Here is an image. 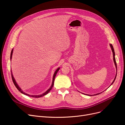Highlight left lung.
Returning a JSON list of instances; mask_svg holds the SVG:
<instances>
[{
    "mask_svg": "<svg viewBox=\"0 0 125 125\" xmlns=\"http://www.w3.org/2000/svg\"><path fill=\"white\" fill-rule=\"evenodd\" d=\"M109 45H110V47H111V49H112V52H113V60H114V64H115V67H116V69H117V65H116V59H115V52H114V48H113V45L111 44H109ZM116 75H117V73L116 74V75H115V78H114V80H113V82L112 83V84H111V85L114 82V81H115V79H116ZM100 93H97V94H94L93 95H98V94H99ZM87 95H88V94H87ZM92 96V95H91Z\"/></svg>",
    "mask_w": 125,
    "mask_h": 125,
    "instance_id": "obj_1",
    "label": "left lung"
}]
</instances>
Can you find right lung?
<instances>
[{
	"instance_id": "1",
	"label": "right lung",
	"mask_w": 125,
	"mask_h": 125,
	"mask_svg": "<svg viewBox=\"0 0 125 125\" xmlns=\"http://www.w3.org/2000/svg\"><path fill=\"white\" fill-rule=\"evenodd\" d=\"M13 49H12V51H11V52L10 60H11V59H12V53H13ZM59 69H60V68L59 67V68H58L57 69V70L55 71V72L54 73V75H53V77H52V85L51 86L50 88H49V89L46 91L45 92H44V93L41 94V95H30V94H29L24 93V92L23 91H22V90H21V89L20 88L18 84H17V83L16 82V80H15V79H14V77H13V74H12V71H11V76H12V81H13V83H14V84L15 85V86H16V88H17V89H18L19 91H20L21 93H22V94H24V95H27V96H31V97H35V98H39V97H42V96H43L45 95H46V94H47V93H48V92H50V91L51 90V89H52V86H53V85H54V80H55V77H56V75L57 73V72L59 71Z\"/></svg>"
}]
</instances>
